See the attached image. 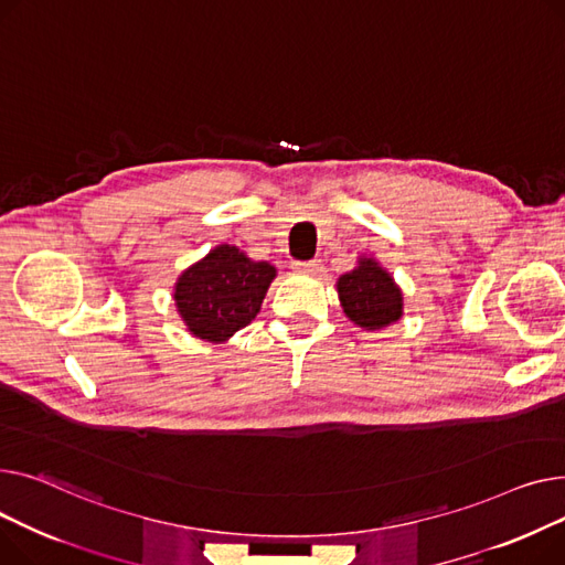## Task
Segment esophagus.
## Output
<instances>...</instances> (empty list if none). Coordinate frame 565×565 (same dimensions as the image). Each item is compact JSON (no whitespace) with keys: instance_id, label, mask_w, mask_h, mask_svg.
I'll use <instances>...</instances> for the list:
<instances>
[{"instance_id":"34e87169","label":"esophagus","mask_w":565,"mask_h":565,"mask_svg":"<svg viewBox=\"0 0 565 565\" xmlns=\"http://www.w3.org/2000/svg\"><path fill=\"white\" fill-rule=\"evenodd\" d=\"M291 269H294V274H298V276H317V274H321V262H319V259H312V262H294Z\"/></svg>"}]
</instances>
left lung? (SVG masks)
<instances>
[{
  "label": "left lung",
  "mask_w": 565,
  "mask_h": 565,
  "mask_svg": "<svg viewBox=\"0 0 565 565\" xmlns=\"http://www.w3.org/2000/svg\"><path fill=\"white\" fill-rule=\"evenodd\" d=\"M335 287L344 315L362 330H383L404 317L402 287L372 255H360Z\"/></svg>",
  "instance_id": "8db88e82"
}]
</instances>
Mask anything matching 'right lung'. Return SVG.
<instances>
[{"label": "right lung", "mask_w": 565, "mask_h": 565, "mask_svg": "<svg viewBox=\"0 0 565 565\" xmlns=\"http://www.w3.org/2000/svg\"><path fill=\"white\" fill-rule=\"evenodd\" d=\"M276 274L271 262H257L237 246L218 244L180 274L173 287L178 315L193 338L227 342L257 317Z\"/></svg>", "instance_id": "right-lung-1"}]
</instances>
